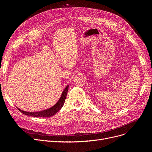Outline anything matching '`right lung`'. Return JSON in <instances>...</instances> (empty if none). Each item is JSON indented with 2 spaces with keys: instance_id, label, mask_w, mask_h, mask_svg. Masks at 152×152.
<instances>
[{
  "instance_id": "right-lung-1",
  "label": "right lung",
  "mask_w": 152,
  "mask_h": 152,
  "mask_svg": "<svg viewBox=\"0 0 152 152\" xmlns=\"http://www.w3.org/2000/svg\"><path fill=\"white\" fill-rule=\"evenodd\" d=\"M68 87L69 86L68 85L65 87V89H64V91L61 94L60 99L58 100L57 103H56L54 106H53L52 107L49 109L41 111H36V112H27V111H23L18 108H17L20 111H21L22 113L28 116H34V117H42V118H47V117L52 116L55 114L57 113L63 106L64 103H65V100L66 97L67 92L68 91Z\"/></svg>"
}]
</instances>
